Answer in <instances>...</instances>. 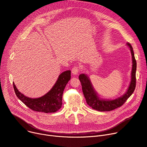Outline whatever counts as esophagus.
<instances>
[{
    "label": "esophagus",
    "instance_id": "obj_1",
    "mask_svg": "<svg viewBox=\"0 0 147 147\" xmlns=\"http://www.w3.org/2000/svg\"><path fill=\"white\" fill-rule=\"evenodd\" d=\"M80 68L79 67H77V66H75L74 67H73V68H72L71 69V72H72V74L73 75H77L80 72Z\"/></svg>",
    "mask_w": 147,
    "mask_h": 147
}]
</instances>
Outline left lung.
<instances>
[{
	"instance_id": "left-lung-1",
	"label": "left lung",
	"mask_w": 147,
	"mask_h": 147,
	"mask_svg": "<svg viewBox=\"0 0 147 147\" xmlns=\"http://www.w3.org/2000/svg\"><path fill=\"white\" fill-rule=\"evenodd\" d=\"M126 46L129 48L132 55V66L129 85L127 90L123 95L115 99L102 98L95 91L89 76L85 73H82L79 75V79L82 84L83 95L85 97L88 105L93 109L99 111H110L113 110L121 107L134 92L136 86V62L132 46L129 43L126 44Z\"/></svg>"
}]
</instances>
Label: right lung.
Returning a JSON list of instances; mask_svg holds the SVG:
<instances>
[{
  "instance_id": "1",
  "label": "right lung",
  "mask_w": 147,
  "mask_h": 147,
  "mask_svg": "<svg viewBox=\"0 0 147 147\" xmlns=\"http://www.w3.org/2000/svg\"><path fill=\"white\" fill-rule=\"evenodd\" d=\"M70 78V70H67L61 73L51 90L42 96L36 98H30L22 94L18 90L14 83H13V89L19 99L29 109L45 113H55L61 108L63 91Z\"/></svg>"
}]
</instances>
